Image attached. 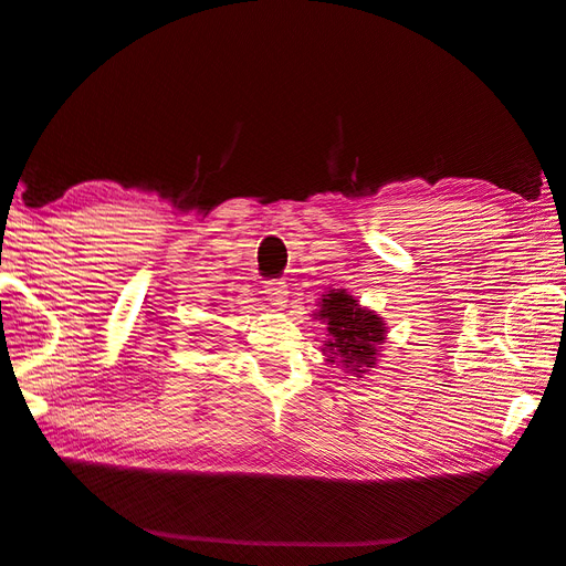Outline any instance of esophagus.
Returning a JSON list of instances; mask_svg holds the SVG:
<instances>
[{
    "label": "esophagus",
    "mask_w": 566,
    "mask_h": 566,
    "mask_svg": "<svg viewBox=\"0 0 566 566\" xmlns=\"http://www.w3.org/2000/svg\"><path fill=\"white\" fill-rule=\"evenodd\" d=\"M264 295L271 306H279L281 310V306H285L287 302V285L283 281H269L264 285Z\"/></svg>",
    "instance_id": "34e87169"
}]
</instances>
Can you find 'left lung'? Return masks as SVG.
Here are the masks:
<instances>
[{"label": "left lung", "instance_id": "1", "mask_svg": "<svg viewBox=\"0 0 566 566\" xmlns=\"http://www.w3.org/2000/svg\"><path fill=\"white\" fill-rule=\"evenodd\" d=\"M318 306L321 310L314 316L328 325L325 331L331 335L321 349L328 356L325 361L347 368L356 378H361V373L378 364V352L387 335L385 321L358 304L354 295H347V290H328Z\"/></svg>", "mask_w": 566, "mask_h": 566}]
</instances>
